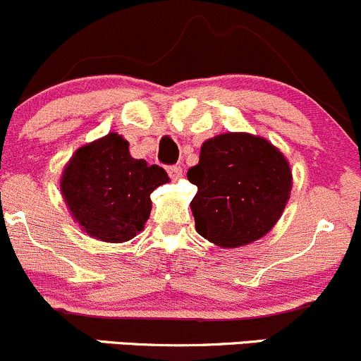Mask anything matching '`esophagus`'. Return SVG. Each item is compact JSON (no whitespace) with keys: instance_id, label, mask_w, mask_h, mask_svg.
Wrapping results in <instances>:
<instances>
[{"instance_id":"esophagus-1","label":"esophagus","mask_w":361,"mask_h":361,"mask_svg":"<svg viewBox=\"0 0 361 361\" xmlns=\"http://www.w3.org/2000/svg\"><path fill=\"white\" fill-rule=\"evenodd\" d=\"M166 172L172 179H180L182 177V166L180 165H169L166 166Z\"/></svg>"}]
</instances>
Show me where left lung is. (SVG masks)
<instances>
[{"label": "left lung", "mask_w": 361, "mask_h": 361, "mask_svg": "<svg viewBox=\"0 0 361 361\" xmlns=\"http://www.w3.org/2000/svg\"><path fill=\"white\" fill-rule=\"evenodd\" d=\"M188 179L197 188L191 201L197 234L222 247L263 238L281 219L293 184L288 160L267 139L232 133L201 146Z\"/></svg>", "instance_id": "left-lung-1"}]
</instances>
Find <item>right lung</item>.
Wrapping results in <instances>:
<instances>
[{"mask_svg":"<svg viewBox=\"0 0 361 361\" xmlns=\"http://www.w3.org/2000/svg\"><path fill=\"white\" fill-rule=\"evenodd\" d=\"M169 182L161 166L135 160L129 142L111 133L75 151L60 188L82 231L106 243H123L142 231L151 192Z\"/></svg>","mask_w":361,"mask_h":361,"instance_id":"obj_1","label":"right lung"}]
</instances>
